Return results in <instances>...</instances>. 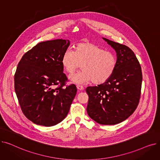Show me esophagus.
I'll return each mask as SVG.
<instances>
[{
  "mask_svg": "<svg viewBox=\"0 0 160 160\" xmlns=\"http://www.w3.org/2000/svg\"><path fill=\"white\" fill-rule=\"evenodd\" d=\"M77 89H78L79 91H82V90L83 89V87L82 86H80V85H77Z\"/></svg>",
  "mask_w": 160,
  "mask_h": 160,
  "instance_id": "obj_1",
  "label": "esophagus"
}]
</instances>
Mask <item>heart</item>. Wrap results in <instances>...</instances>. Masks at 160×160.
I'll list each match as a JSON object with an SVG mask.
<instances>
[{"label":"heart","mask_w":160,"mask_h":160,"mask_svg":"<svg viewBox=\"0 0 160 160\" xmlns=\"http://www.w3.org/2000/svg\"><path fill=\"white\" fill-rule=\"evenodd\" d=\"M64 70L70 74L77 71L82 65V71L71 76L70 80L76 83L92 82L101 85L110 79L117 65L116 55L101 46L89 41H83L74 47V52L67 50L62 58Z\"/></svg>","instance_id":"obj_1"}]
</instances>
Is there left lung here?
<instances>
[{"label": "left lung", "mask_w": 160, "mask_h": 160, "mask_svg": "<svg viewBox=\"0 0 160 160\" xmlns=\"http://www.w3.org/2000/svg\"><path fill=\"white\" fill-rule=\"evenodd\" d=\"M117 52V65L112 77L103 84L86 89L87 112L100 124L113 125L133 113L141 97L142 71L135 54L127 46L103 38Z\"/></svg>", "instance_id": "1"}]
</instances>
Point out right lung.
<instances>
[{"mask_svg": "<svg viewBox=\"0 0 160 160\" xmlns=\"http://www.w3.org/2000/svg\"><path fill=\"white\" fill-rule=\"evenodd\" d=\"M69 41L41 42L25 53L14 75L15 93L23 114L38 125L51 127L68 114L77 89L63 72L62 58Z\"/></svg>", "mask_w": 160, "mask_h": 160, "instance_id": "obj_1", "label": "right lung"}]
</instances>
